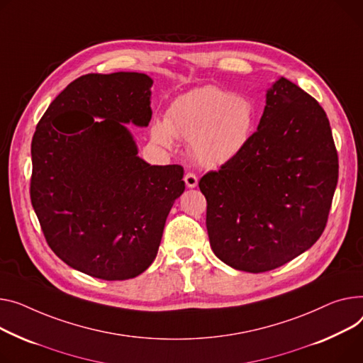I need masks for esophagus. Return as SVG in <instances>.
Wrapping results in <instances>:
<instances>
[{
  "instance_id": "obj_1",
  "label": "esophagus",
  "mask_w": 363,
  "mask_h": 363,
  "mask_svg": "<svg viewBox=\"0 0 363 363\" xmlns=\"http://www.w3.org/2000/svg\"><path fill=\"white\" fill-rule=\"evenodd\" d=\"M184 181H185V184H186L188 188H196L197 184H199V178H197L194 174H191V172L185 175Z\"/></svg>"
}]
</instances>
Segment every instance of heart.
I'll return each instance as SVG.
<instances>
[{"label": "heart", "mask_w": 363, "mask_h": 363, "mask_svg": "<svg viewBox=\"0 0 363 363\" xmlns=\"http://www.w3.org/2000/svg\"><path fill=\"white\" fill-rule=\"evenodd\" d=\"M255 108L244 96L217 86L192 89L169 105L164 121H156L152 137L162 146H172L174 135L189 140V152L206 167L235 159L251 140Z\"/></svg>", "instance_id": "obj_1"}]
</instances>
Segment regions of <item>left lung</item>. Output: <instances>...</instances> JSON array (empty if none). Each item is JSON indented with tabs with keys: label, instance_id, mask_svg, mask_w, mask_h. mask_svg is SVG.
I'll return each instance as SVG.
<instances>
[{
	"label": "left lung",
	"instance_id": "8db88e82",
	"mask_svg": "<svg viewBox=\"0 0 363 363\" xmlns=\"http://www.w3.org/2000/svg\"><path fill=\"white\" fill-rule=\"evenodd\" d=\"M337 179L324 109L295 83L277 79L247 147L200 179L213 252L248 273L296 258L324 232Z\"/></svg>",
	"mask_w": 363,
	"mask_h": 363
}]
</instances>
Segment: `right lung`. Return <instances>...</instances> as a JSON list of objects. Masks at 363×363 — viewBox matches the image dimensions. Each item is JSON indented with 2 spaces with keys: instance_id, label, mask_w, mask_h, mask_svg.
Returning a JSON list of instances; mask_svg holds the SVG:
<instances>
[{
  "instance_id": "right-lung-1",
  "label": "right lung",
  "mask_w": 363,
  "mask_h": 363,
  "mask_svg": "<svg viewBox=\"0 0 363 363\" xmlns=\"http://www.w3.org/2000/svg\"><path fill=\"white\" fill-rule=\"evenodd\" d=\"M153 80L143 72L86 74L40 118L32 140L30 200L51 250L102 280L149 269L184 167L138 157L127 124L147 127Z\"/></svg>"
}]
</instances>
